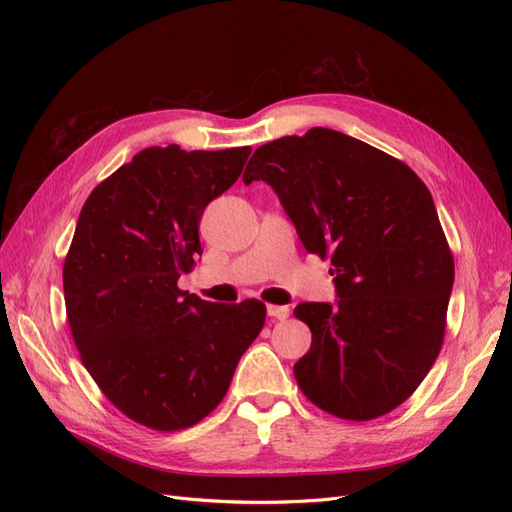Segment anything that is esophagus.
I'll use <instances>...</instances> for the list:
<instances>
[{"label": "esophagus", "instance_id": "34e87169", "mask_svg": "<svg viewBox=\"0 0 512 512\" xmlns=\"http://www.w3.org/2000/svg\"><path fill=\"white\" fill-rule=\"evenodd\" d=\"M267 314L273 320H286L290 316V309L284 305H267Z\"/></svg>", "mask_w": 512, "mask_h": 512}]
</instances>
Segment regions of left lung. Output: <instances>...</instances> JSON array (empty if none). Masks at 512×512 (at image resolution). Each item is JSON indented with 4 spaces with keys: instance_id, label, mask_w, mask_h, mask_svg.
<instances>
[{
    "instance_id": "1",
    "label": "left lung",
    "mask_w": 512,
    "mask_h": 512,
    "mask_svg": "<svg viewBox=\"0 0 512 512\" xmlns=\"http://www.w3.org/2000/svg\"><path fill=\"white\" fill-rule=\"evenodd\" d=\"M269 183L309 254L331 258L335 303H299L312 348L303 395L371 421L416 391L442 348L455 265L427 185L410 166L329 128L254 151L243 183Z\"/></svg>"
}]
</instances>
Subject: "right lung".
I'll return each instance as SVG.
<instances>
[{"instance_id":"add662e5","label":"right lung","mask_w":512,"mask_h":512,"mask_svg":"<svg viewBox=\"0 0 512 512\" xmlns=\"http://www.w3.org/2000/svg\"><path fill=\"white\" fill-rule=\"evenodd\" d=\"M250 153L149 147L81 209L64 262L74 344L108 401L156 431L192 427L218 408L265 327V303H211L177 286L203 254L205 207Z\"/></svg>"}]
</instances>
